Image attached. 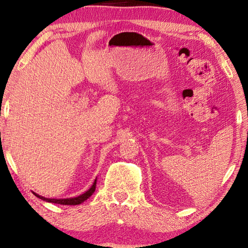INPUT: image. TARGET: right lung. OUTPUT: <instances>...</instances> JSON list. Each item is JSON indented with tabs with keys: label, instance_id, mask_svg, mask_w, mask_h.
<instances>
[{
	"label": "right lung",
	"instance_id": "right-lung-1",
	"mask_svg": "<svg viewBox=\"0 0 248 248\" xmlns=\"http://www.w3.org/2000/svg\"><path fill=\"white\" fill-rule=\"evenodd\" d=\"M96 184H97V178L94 179V181L93 183V186H91V188L86 191L85 193H83L82 195L78 197H72V198H62V199H55V198H46L40 196V195L36 194L35 192H33V194L35 195L36 197H38L40 199L45 200V202H52V203H59V204H67V205H76V204H80L82 202H85L89 197L92 196L93 194L94 189H96Z\"/></svg>",
	"mask_w": 248,
	"mask_h": 248
}]
</instances>
